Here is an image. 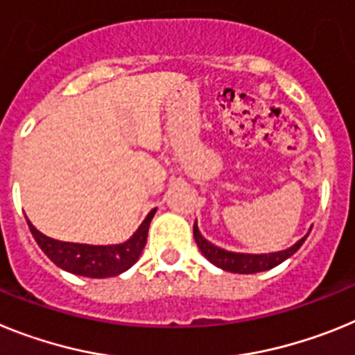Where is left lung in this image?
Here are the masks:
<instances>
[{
    "instance_id": "left-lung-1",
    "label": "left lung",
    "mask_w": 355,
    "mask_h": 355,
    "mask_svg": "<svg viewBox=\"0 0 355 355\" xmlns=\"http://www.w3.org/2000/svg\"><path fill=\"white\" fill-rule=\"evenodd\" d=\"M193 234H195V241L202 254L211 261L214 266L221 268L225 271H232V273H257V271H266L275 268L282 261L291 257L295 252L302 246V243L306 241V237H302L297 245H293L291 248L284 252H277V254H263V255H250V254H236V252L221 250L212 243H209L205 237L200 234L198 227H193Z\"/></svg>"
}]
</instances>
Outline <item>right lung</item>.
Segmentation results:
<instances>
[{
	"label": "right lung",
	"mask_w": 355,
	"mask_h": 355,
	"mask_svg": "<svg viewBox=\"0 0 355 355\" xmlns=\"http://www.w3.org/2000/svg\"><path fill=\"white\" fill-rule=\"evenodd\" d=\"M155 209L146 216V220L141 223L137 232L123 245L112 246H91L76 245V243L55 241L51 237L44 236L30 223L28 227L32 236L35 237L37 245L48 255L58 268L82 277H92V279H103V277H114L123 273L125 270L139 259L144 245H146L148 229L152 221Z\"/></svg>",
	"instance_id": "right-lung-1"
}]
</instances>
